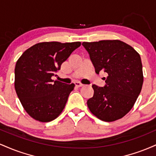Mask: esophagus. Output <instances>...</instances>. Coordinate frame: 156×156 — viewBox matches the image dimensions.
Returning <instances> with one entry per match:
<instances>
[{"label": "esophagus", "mask_w": 156, "mask_h": 156, "mask_svg": "<svg viewBox=\"0 0 156 156\" xmlns=\"http://www.w3.org/2000/svg\"><path fill=\"white\" fill-rule=\"evenodd\" d=\"M75 85H76L77 87H83V84L81 83L79 81H76V82H75Z\"/></svg>", "instance_id": "1"}]
</instances>
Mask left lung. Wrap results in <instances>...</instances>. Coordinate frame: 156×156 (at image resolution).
Returning a JSON list of instances; mask_svg holds the SVG:
<instances>
[{"instance_id":"obj_1","label":"left lung","mask_w":156,"mask_h":156,"mask_svg":"<svg viewBox=\"0 0 156 156\" xmlns=\"http://www.w3.org/2000/svg\"><path fill=\"white\" fill-rule=\"evenodd\" d=\"M95 72L108 74L103 87L93 84L94 95L87 101L90 112L98 119L113 122L133 108L143 84L140 55L120 40L83 42Z\"/></svg>"}]
</instances>
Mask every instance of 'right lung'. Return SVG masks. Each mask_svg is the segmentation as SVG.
<instances>
[{"instance_id": "add662e5", "label": "right lung", "mask_w": 156, "mask_h": 156, "mask_svg": "<svg viewBox=\"0 0 156 156\" xmlns=\"http://www.w3.org/2000/svg\"><path fill=\"white\" fill-rule=\"evenodd\" d=\"M80 42H40L27 49L17 60L15 88L26 112L42 122L55 119L62 113L74 83L52 80Z\"/></svg>"}]
</instances>
